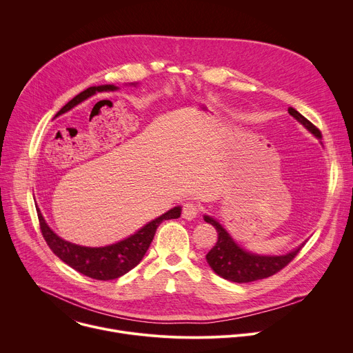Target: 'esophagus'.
<instances>
[{
  "mask_svg": "<svg viewBox=\"0 0 353 353\" xmlns=\"http://www.w3.org/2000/svg\"><path fill=\"white\" fill-rule=\"evenodd\" d=\"M199 207L194 203H185L183 205V218L187 221H192L199 214Z\"/></svg>",
  "mask_w": 353,
  "mask_h": 353,
  "instance_id": "1",
  "label": "esophagus"
}]
</instances>
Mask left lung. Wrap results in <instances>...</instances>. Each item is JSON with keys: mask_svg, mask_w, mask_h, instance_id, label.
<instances>
[{"mask_svg": "<svg viewBox=\"0 0 353 353\" xmlns=\"http://www.w3.org/2000/svg\"><path fill=\"white\" fill-rule=\"evenodd\" d=\"M288 112L301 125H305L314 137H317L319 139L321 138L320 130L306 117L301 116L293 108H289ZM204 221L207 223H211L218 232V241L207 254V261L210 267L223 279L237 283H247L272 276L274 274L285 268L297 256L301 247L305 245L303 243L293 251H290V253L283 256H260L241 248L216 219L204 215Z\"/></svg>", "mask_w": 353, "mask_h": 353, "instance_id": "left-lung-1", "label": "left lung"}]
</instances>
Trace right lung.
<instances>
[{
    "label": "right lung",
    "instance_id": "right-lung-1",
    "mask_svg": "<svg viewBox=\"0 0 353 353\" xmlns=\"http://www.w3.org/2000/svg\"><path fill=\"white\" fill-rule=\"evenodd\" d=\"M119 88L114 85H100V86H90L86 90L77 94L72 100L56 114V117L67 113L77 105H79L88 97L93 96L97 92H109L117 90ZM181 215V208L174 207L162 216L150 221L138 232L131 234L130 237L110 244L105 247H85L70 243L60 236H57L52 229L46 223L41 212L37 210L39 223L41 229V234L47 243V245L52 248L53 253L64 261L67 265L74 268L75 271L97 279V281H109L116 279L131 271L137 267L141 260L143 259L146 250L150 245V241L154 240L158 226L168 219H177Z\"/></svg>",
    "mask_w": 353,
    "mask_h": 353
}]
</instances>
